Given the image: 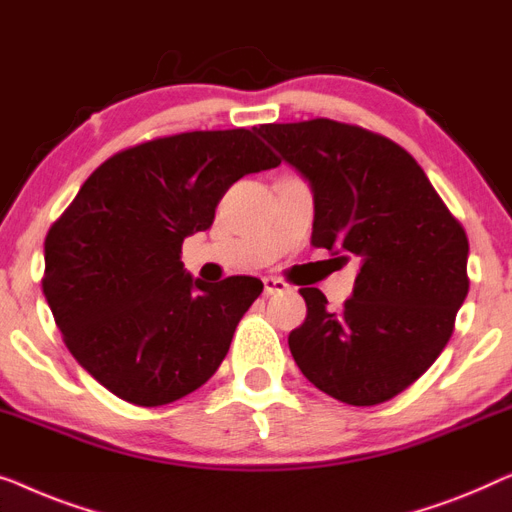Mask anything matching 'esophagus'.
Masks as SVG:
<instances>
[{
    "instance_id": "1",
    "label": "esophagus",
    "mask_w": 512,
    "mask_h": 512,
    "mask_svg": "<svg viewBox=\"0 0 512 512\" xmlns=\"http://www.w3.org/2000/svg\"><path fill=\"white\" fill-rule=\"evenodd\" d=\"M285 290H290V285H287L285 280H280V278H264V294H266V297H271V294H280V292H285Z\"/></svg>"
}]
</instances>
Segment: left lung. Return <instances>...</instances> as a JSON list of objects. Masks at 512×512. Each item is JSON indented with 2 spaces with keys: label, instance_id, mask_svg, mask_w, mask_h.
<instances>
[{
  "label": "left lung",
  "instance_id": "1",
  "mask_svg": "<svg viewBox=\"0 0 512 512\" xmlns=\"http://www.w3.org/2000/svg\"><path fill=\"white\" fill-rule=\"evenodd\" d=\"M255 132L311 185L313 246L359 262L338 313L318 287L299 290L308 315L287 338L294 362L350 406L397 397L441 355L469 294L462 225L385 136L327 118Z\"/></svg>",
  "mask_w": 512,
  "mask_h": 512
}]
</instances>
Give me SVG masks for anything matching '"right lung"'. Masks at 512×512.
Masks as SVG:
<instances>
[{
    "mask_svg": "<svg viewBox=\"0 0 512 512\" xmlns=\"http://www.w3.org/2000/svg\"><path fill=\"white\" fill-rule=\"evenodd\" d=\"M278 164L255 129L155 139L92 171L50 227L43 294L71 355L115 397L164 406L218 371L264 285L192 278L181 246L239 178Z\"/></svg>",
    "mask_w": 512,
    "mask_h": 512,
    "instance_id": "right-lung-1",
    "label": "right lung"
}]
</instances>
